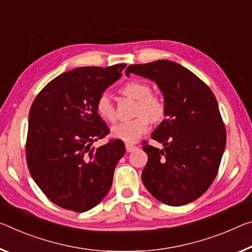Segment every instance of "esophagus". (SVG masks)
Instances as JSON below:
<instances>
[{
    "label": "esophagus",
    "instance_id": "esophagus-1",
    "mask_svg": "<svg viewBox=\"0 0 252 252\" xmlns=\"http://www.w3.org/2000/svg\"><path fill=\"white\" fill-rule=\"evenodd\" d=\"M135 148H137V147L132 145V143H126V149L127 153H131V151L135 150Z\"/></svg>",
    "mask_w": 252,
    "mask_h": 252
}]
</instances>
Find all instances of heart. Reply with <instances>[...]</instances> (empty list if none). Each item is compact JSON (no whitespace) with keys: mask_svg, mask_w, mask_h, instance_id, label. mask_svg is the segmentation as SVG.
<instances>
[{"mask_svg":"<svg viewBox=\"0 0 252 252\" xmlns=\"http://www.w3.org/2000/svg\"><path fill=\"white\" fill-rule=\"evenodd\" d=\"M120 92L125 96L137 101L134 109V119L127 122H121L112 126V134L120 140L126 142L137 141L146 132L150 123H160L166 117L167 106L162 96L153 93V89L148 83L140 81L127 82ZM95 111L101 119L106 122L115 120V109L111 98L103 93L95 102Z\"/></svg>","mask_w":252,"mask_h":252,"instance_id":"1","label":"heart"}]
</instances>
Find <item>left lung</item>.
I'll list each match as a JSON object with an SVG mask.
<instances>
[{
    "instance_id": "1",
    "label": "left lung",
    "mask_w": 252,
    "mask_h": 252,
    "mask_svg": "<svg viewBox=\"0 0 252 252\" xmlns=\"http://www.w3.org/2000/svg\"><path fill=\"white\" fill-rule=\"evenodd\" d=\"M133 73L155 81L166 102V118L151 139L163 149L142 142L148 161L142 170L146 189L171 206L202 196L217 177L226 131L213 92L185 67L169 61L131 65Z\"/></svg>"
}]
</instances>
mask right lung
Here are the masks:
<instances>
[{"mask_svg": "<svg viewBox=\"0 0 252 252\" xmlns=\"http://www.w3.org/2000/svg\"><path fill=\"white\" fill-rule=\"evenodd\" d=\"M125 63L81 67L57 76L39 92L29 112L27 165L42 193L63 209L85 212L109 193L114 169L126 153L95 111L99 95L121 77Z\"/></svg>", "mask_w": 252, "mask_h": 252, "instance_id": "obj_1", "label": "right lung"}]
</instances>
